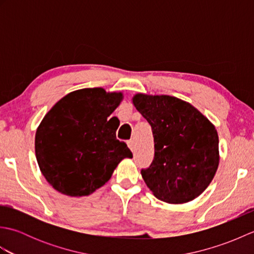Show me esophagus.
<instances>
[{"label":"esophagus","instance_id":"obj_1","mask_svg":"<svg viewBox=\"0 0 254 254\" xmlns=\"http://www.w3.org/2000/svg\"><path fill=\"white\" fill-rule=\"evenodd\" d=\"M127 146L132 150V152L135 150V143H134V139H130V141H127Z\"/></svg>","mask_w":254,"mask_h":254}]
</instances>
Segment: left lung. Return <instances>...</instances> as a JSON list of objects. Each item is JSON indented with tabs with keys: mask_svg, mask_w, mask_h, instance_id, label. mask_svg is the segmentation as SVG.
<instances>
[{
	"mask_svg": "<svg viewBox=\"0 0 254 254\" xmlns=\"http://www.w3.org/2000/svg\"><path fill=\"white\" fill-rule=\"evenodd\" d=\"M132 101L153 131L154 160L141 171L149 190L169 204L188 203L201 195L219 164L214 124L177 97L138 93Z\"/></svg>",
	"mask_w": 254,
	"mask_h": 254,
	"instance_id": "1",
	"label": "left lung"
}]
</instances>
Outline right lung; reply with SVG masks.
<instances>
[{
	"label": "right lung",
	"instance_id": "1",
	"mask_svg": "<svg viewBox=\"0 0 254 254\" xmlns=\"http://www.w3.org/2000/svg\"><path fill=\"white\" fill-rule=\"evenodd\" d=\"M122 93L101 88L72 91L48 111L37 128L36 158L49 185L68 196H86L109 181L119 163L132 158L108 117Z\"/></svg>",
	"mask_w": 254,
	"mask_h": 254
}]
</instances>
